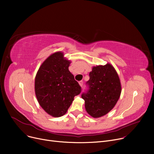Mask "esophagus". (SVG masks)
Instances as JSON below:
<instances>
[{"label":"esophagus","instance_id":"1","mask_svg":"<svg viewBox=\"0 0 154 154\" xmlns=\"http://www.w3.org/2000/svg\"><path fill=\"white\" fill-rule=\"evenodd\" d=\"M79 85L81 86V87H82L83 86V84H84V82H83V81H80L79 82Z\"/></svg>","mask_w":154,"mask_h":154}]
</instances>
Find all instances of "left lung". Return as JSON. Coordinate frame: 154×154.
<instances>
[{"label":"left lung","mask_w":154,"mask_h":154,"mask_svg":"<svg viewBox=\"0 0 154 154\" xmlns=\"http://www.w3.org/2000/svg\"><path fill=\"white\" fill-rule=\"evenodd\" d=\"M89 77L87 90L81 97L88 114L97 118L114 108L120 97L121 85L117 72L109 63L94 67Z\"/></svg>","instance_id":"obj_1"}]
</instances>
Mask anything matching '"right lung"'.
Returning <instances> with one entry per match:
<instances>
[{"label":"right lung","instance_id":"right-lung-1","mask_svg":"<svg viewBox=\"0 0 154 154\" xmlns=\"http://www.w3.org/2000/svg\"><path fill=\"white\" fill-rule=\"evenodd\" d=\"M70 63L63 53H54L42 63L35 77V92L40 106L55 117L66 114L82 91L69 70Z\"/></svg>","mask_w":154,"mask_h":154}]
</instances>
